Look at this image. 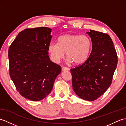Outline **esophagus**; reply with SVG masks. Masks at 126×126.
Segmentation results:
<instances>
[{
	"instance_id": "1",
	"label": "esophagus",
	"mask_w": 126,
	"mask_h": 126,
	"mask_svg": "<svg viewBox=\"0 0 126 126\" xmlns=\"http://www.w3.org/2000/svg\"><path fill=\"white\" fill-rule=\"evenodd\" d=\"M62 70H69V68L68 67H65V66H62Z\"/></svg>"
}]
</instances>
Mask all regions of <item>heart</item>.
Returning a JSON list of instances; mask_svg holds the SVG:
<instances>
[{
    "mask_svg": "<svg viewBox=\"0 0 126 126\" xmlns=\"http://www.w3.org/2000/svg\"><path fill=\"white\" fill-rule=\"evenodd\" d=\"M92 47V41L86 35L65 34L58 38V44L50 43L48 51L51 60L56 63L64 57L66 52L69 61L79 64L87 60Z\"/></svg>",
    "mask_w": 126,
    "mask_h": 126,
    "instance_id": "1",
    "label": "heart"
}]
</instances>
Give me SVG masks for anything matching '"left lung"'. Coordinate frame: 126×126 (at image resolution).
<instances>
[{"instance_id": "8db88e82", "label": "left lung", "mask_w": 126, "mask_h": 126, "mask_svg": "<svg viewBox=\"0 0 126 126\" xmlns=\"http://www.w3.org/2000/svg\"><path fill=\"white\" fill-rule=\"evenodd\" d=\"M92 50L84 62L71 69L73 90L81 98L94 101L111 84L117 64V56L111 37L108 34L90 30Z\"/></svg>"}]
</instances>
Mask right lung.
Masks as SVG:
<instances>
[{
	"label": "right lung",
	"instance_id": "obj_1",
	"mask_svg": "<svg viewBox=\"0 0 126 126\" xmlns=\"http://www.w3.org/2000/svg\"><path fill=\"white\" fill-rule=\"evenodd\" d=\"M51 29H26L9 47V74L16 89L23 97L33 101L49 94L61 67L50 60L48 47Z\"/></svg>",
	"mask_w": 126,
	"mask_h": 126
}]
</instances>
